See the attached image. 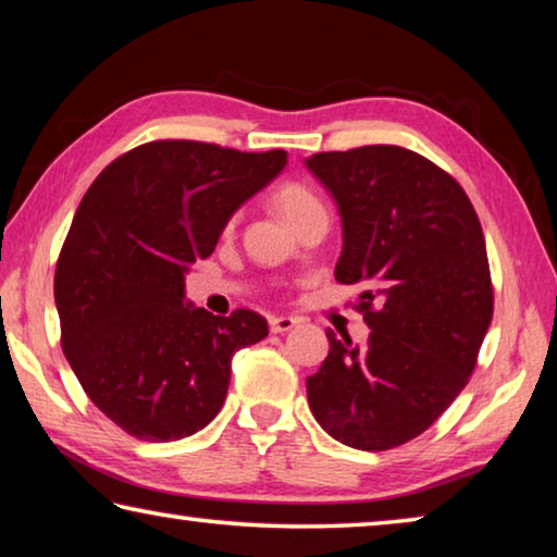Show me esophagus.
I'll list each match as a JSON object with an SVG mask.
<instances>
[{
	"label": "esophagus",
	"mask_w": 557,
	"mask_h": 557,
	"mask_svg": "<svg viewBox=\"0 0 557 557\" xmlns=\"http://www.w3.org/2000/svg\"><path fill=\"white\" fill-rule=\"evenodd\" d=\"M292 326H297L295 317H270V332L272 334H285Z\"/></svg>",
	"instance_id": "esophagus-1"
}]
</instances>
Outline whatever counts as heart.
<instances>
[{
    "label": "heart",
    "mask_w": 557,
    "mask_h": 557,
    "mask_svg": "<svg viewBox=\"0 0 557 557\" xmlns=\"http://www.w3.org/2000/svg\"><path fill=\"white\" fill-rule=\"evenodd\" d=\"M275 201L280 206V211L287 215L289 223H297L299 219H305V215L314 213V211H326L324 201L319 199L312 188H309L307 184H299V182L282 184L275 194ZM231 225H233V221H231Z\"/></svg>",
    "instance_id": "obj_1"
}]
</instances>
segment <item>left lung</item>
<instances>
[{
  "label": "left lung",
  "instance_id": "left-lung-1",
  "mask_svg": "<svg viewBox=\"0 0 557 557\" xmlns=\"http://www.w3.org/2000/svg\"><path fill=\"white\" fill-rule=\"evenodd\" d=\"M307 166L344 221L336 282L369 289L366 346L329 336L307 398L329 435L383 451L422 435L474 371L494 317L482 223L445 169L395 145L319 152Z\"/></svg>",
  "mask_w": 557,
  "mask_h": 557
}]
</instances>
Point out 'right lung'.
Here are the masks:
<instances>
[{"instance_id":"add662e5","label":"right lung","mask_w":557,"mask_h":557,"mask_svg":"<svg viewBox=\"0 0 557 557\" xmlns=\"http://www.w3.org/2000/svg\"><path fill=\"white\" fill-rule=\"evenodd\" d=\"M285 164V149L154 139L110 162L83 196L55 262L61 346L127 435L174 442L203 430L223 408L233 354L268 336L250 309L186 307L184 272Z\"/></svg>"}]
</instances>
